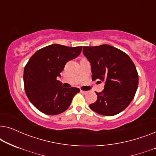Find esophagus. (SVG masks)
I'll return each instance as SVG.
<instances>
[{"label":"esophagus","instance_id":"esophagus-1","mask_svg":"<svg viewBox=\"0 0 156 156\" xmlns=\"http://www.w3.org/2000/svg\"><path fill=\"white\" fill-rule=\"evenodd\" d=\"M87 92V91H83V90H81V93H82V94H86Z\"/></svg>","mask_w":156,"mask_h":156}]
</instances>
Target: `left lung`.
<instances>
[{"mask_svg": "<svg viewBox=\"0 0 156 156\" xmlns=\"http://www.w3.org/2000/svg\"><path fill=\"white\" fill-rule=\"evenodd\" d=\"M91 65L92 80L104 81V90L89 107L104 116H114L129 105L136 94L138 74L126 53L108 44L83 48ZM99 81V82H100Z\"/></svg>", "mask_w": 156, "mask_h": 156, "instance_id": "1", "label": "left lung"}]
</instances>
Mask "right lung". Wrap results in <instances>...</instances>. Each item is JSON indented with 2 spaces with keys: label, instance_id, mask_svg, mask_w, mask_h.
<instances>
[{
  "label": "right lung",
  "instance_id": "add662e5",
  "mask_svg": "<svg viewBox=\"0 0 156 156\" xmlns=\"http://www.w3.org/2000/svg\"><path fill=\"white\" fill-rule=\"evenodd\" d=\"M82 47L70 48L53 44L37 50L24 68L23 81L30 101L44 114H59L66 111L80 89L63 88L57 80L66 63L76 58Z\"/></svg>",
  "mask_w": 156,
  "mask_h": 156
}]
</instances>
